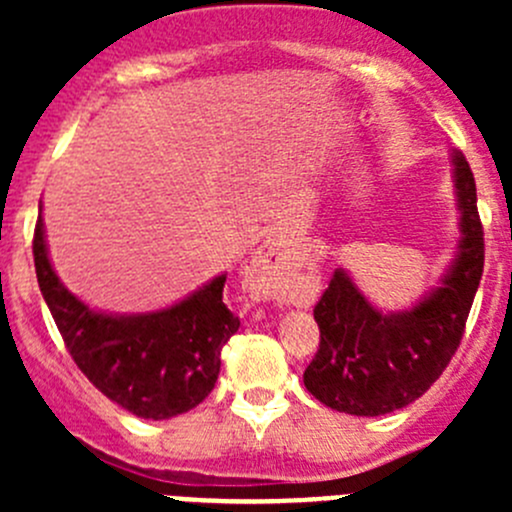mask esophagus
<instances>
[{
	"mask_svg": "<svg viewBox=\"0 0 512 512\" xmlns=\"http://www.w3.org/2000/svg\"><path fill=\"white\" fill-rule=\"evenodd\" d=\"M282 267V255L275 245H262L260 252L252 260V287L257 292H270L272 285H275V275Z\"/></svg>",
	"mask_w": 512,
	"mask_h": 512,
	"instance_id": "1",
	"label": "esophagus"
}]
</instances>
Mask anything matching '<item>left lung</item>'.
I'll use <instances>...</instances> for the list:
<instances>
[{
    "label": "left lung",
    "instance_id": "1",
    "mask_svg": "<svg viewBox=\"0 0 512 512\" xmlns=\"http://www.w3.org/2000/svg\"><path fill=\"white\" fill-rule=\"evenodd\" d=\"M458 242L438 282L411 307L379 309L344 267L314 307L319 349L304 386L324 406L352 416H384L414 404L443 374L461 344L483 275V227L476 180L451 151Z\"/></svg>",
    "mask_w": 512,
    "mask_h": 512
}]
</instances>
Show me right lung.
<instances>
[{
    "label": "right lung",
    "instance_id": "right-lung-1",
    "mask_svg": "<svg viewBox=\"0 0 512 512\" xmlns=\"http://www.w3.org/2000/svg\"><path fill=\"white\" fill-rule=\"evenodd\" d=\"M34 267L44 302L76 366L103 396L148 421L195 409L220 374V352L240 319L225 307L227 275L213 277L156 312H101L64 287L49 260L46 230H34Z\"/></svg>",
    "mask_w": 512,
    "mask_h": 512
}]
</instances>
